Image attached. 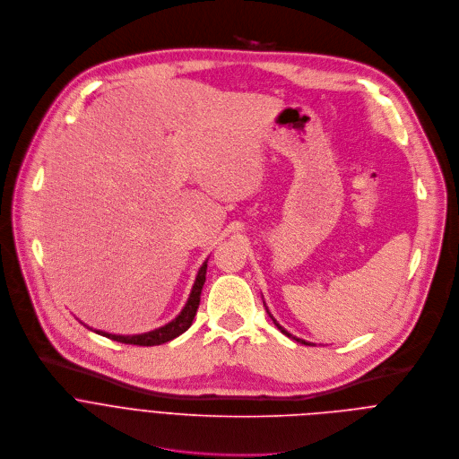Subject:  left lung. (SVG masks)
Instances as JSON below:
<instances>
[{"label": "left lung", "mask_w": 459, "mask_h": 459, "mask_svg": "<svg viewBox=\"0 0 459 459\" xmlns=\"http://www.w3.org/2000/svg\"><path fill=\"white\" fill-rule=\"evenodd\" d=\"M264 306H265V304H264ZM265 311H267V315H269V316H271V320H273V324H274V325H277V327H279V329H281V331H282V333H284V334H286V336H290V338H293V340H297V342H300V343H304V345H313V343H309V342H306V340H302V338H297V336H293V334H290V333H288V331H286V329H284V327H282V325H281V324H279V322H277V320H274V318H273V315H271V313H269V309H267V307H265Z\"/></svg>", "instance_id": "left-lung-1"}]
</instances>
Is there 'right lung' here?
Returning <instances> with one entry per match:
<instances>
[{"label":"right lung","instance_id":"obj_1","mask_svg":"<svg viewBox=\"0 0 459 459\" xmlns=\"http://www.w3.org/2000/svg\"><path fill=\"white\" fill-rule=\"evenodd\" d=\"M206 269H208V260L201 265L199 273H197V279H195V284L192 288V293H190V299L185 306V309H182L178 313V316L175 320H171L169 324L159 327V329H153V331H148V333H143V334H134V336H123V334H112V333H105V331H98V334L101 336H107L110 340H116V342H121V343H130V345H144V347H152V345H160V343H166L173 338H177L178 334H182L185 331L190 329L195 315H197V309H199V304H201V291H203V286L206 282Z\"/></svg>","mask_w":459,"mask_h":459}]
</instances>
